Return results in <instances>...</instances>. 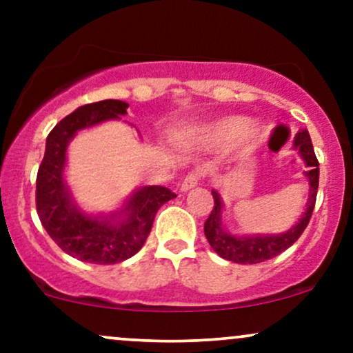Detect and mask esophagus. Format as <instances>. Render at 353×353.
<instances>
[{
  "instance_id": "34e87169",
  "label": "esophagus",
  "mask_w": 353,
  "mask_h": 353,
  "mask_svg": "<svg viewBox=\"0 0 353 353\" xmlns=\"http://www.w3.org/2000/svg\"><path fill=\"white\" fill-rule=\"evenodd\" d=\"M199 182H201V174L199 172H190V174H188V176H185V179L182 181L181 190H182V192H188V190L196 188Z\"/></svg>"
}]
</instances>
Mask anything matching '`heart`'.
I'll use <instances>...</instances> for the list:
<instances>
[{
  "label": "heart",
  "instance_id": "1",
  "mask_svg": "<svg viewBox=\"0 0 353 353\" xmlns=\"http://www.w3.org/2000/svg\"><path fill=\"white\" fill-rule=\"evenodd\" d=\"M261 136L259 128L252 123H245L241 116H225L214 123L205 124L199 131V141L208 148H221L232 141L237 145L247 148L252 145Z\"/></svg>",
  "mask_w": 353,
  "mask_h": 353
}]
</instances>
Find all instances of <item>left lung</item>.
<instances>
[{
	"mask_svg": "<svg viewBox=\"0 0 353 353\" xmlns=\"http://www.w3.org/2000/svg\"><path fill=\"white\" fill-rule=\"evenodd\" d=\"M294 149L301 152L303 163L309 168V171H305V176L309 177L310 189L305 212H303L301 221L292 229L287 230V232L277 234V236H232V234H229L228 230L222 228V199L217 190H212L214 209L210 210L208 221L204 222V234L208 237L210 247L222 259L236 262V264H259V262L269 261V259L289 249L302 236L307 225H309L312 212H314L315 208V199H317L319 161L315 157L314 145H312L307 129H301L297 132L294 139Z\"/></svg>",
	"mask_w": 353,
	"mask_h": 353,
	"instance_id": "1",
	"label": "left lung"
}]
</instances>
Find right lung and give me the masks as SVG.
<instances>
[{
    "label": "right lung",
    "instance_id": "add662e5",
    "mask_svg": "<svg viewBox=\"0 0 353 353\" xmlns=\"http://www.w3.org/2000/svg\"><path fill=\"white\" fill-rule=\"evenodd\" d=\"M128 103L104 99L84 104L61 119L48 134L46 151L36 177V210L52 241L71 257L89 264H117L144 245L157 210L176 194L163 185L137 189L111 216H88L72 201L64 182L66 149L79 129L128 114Z\"/></svg>",
    "mask_w": 353,
    "mask_h": 353
}]
</instances>
